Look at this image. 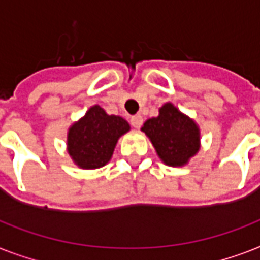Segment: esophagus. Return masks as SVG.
Returning a JSON list of instances; mask_svg holds the SVG:
<instances>
[{"mask_svg": "<svg viewBox=\"0 0 260 260\" xmlns=\"http://www.w3.org/2000/svg\"><path fill=\"white\" fill-rule=\"evenodd\" d=\"M131 124H132V126H134V128L139 129V128L143 125V117L140 116V114L132 116V117H131Z\"/></svg>", "mask_w": 260, "mask_h": 260, "instance_id": "34e87169", "label": "esophagus"}]
</instances>
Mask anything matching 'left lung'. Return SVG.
Wrapping results in <instances>:
<instances>
[{
    "label": "left lung",
    "mask_w": 260,
    "mask_h": 260,
    "mask_svg": "<svg viewBox=\"0 0 260 260\" xmlns=\"http://www.w3.org/2000/svg\"><path fill=\"white\" fill-rule=\"evenodd\" d=\"M142 131L167 166H185L200 150V128L171 102L159 109L158 117L148 118Z\"/></svg>",
    "instance_id": "8db88e82"
}]
</instances>
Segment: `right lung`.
<instances>
[{
	"mask_svg": "<svg viewBox=\"0 0 260 260\" xmlns=\"http://www.w3.org/2000/svg\"><path fill=\"white\" fill-rule=\"evenodd\" d=\"M129 129L124 118L94 105L69 128L67 151L81 169H100L110 160L118 138Z\"/></svg>",
	"mask_w": 260,
	"mask_h": 260,
	"instance_id": "right-lung-1",
	"label": "right lung"
}]
</instances>
